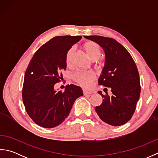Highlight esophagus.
I'll list each match as a JSON object with an SVG mask.
<instances>
[{
    "instance_id": "obj_1",
    "label": "esophagus",
    "mask_w": 158,
    "mask_h": 158,
    "mask_svg": "<svg viewBox=\"0 0 158 158\" xmlns=\"http://www.w3.org/2000/svg\"><path fill=\"white\" fill-rule=\"evenodd\" d=\"M83 95H88V94H91V92H88V91H87V90L83 89Z\"/></svg>"
}]
</instances>
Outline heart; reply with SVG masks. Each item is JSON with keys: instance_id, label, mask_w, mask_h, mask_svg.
<instances>
[{"instance_id": "b5f03b06", "label": "heart", "mask_w": 158, "mask_h": 158, "mask_svg": "<svg viewBox=\"0 0 158 158\" xmlns=\"http://www.w3.org/2000/svg\"><path fill=\"white\" fill-rule=\"evenodd\" d=\"M87 54L94 61L98 60L101 54L100 49L97 43L94 41H88L83 45ZM74 53V48H70L66 52V64L67 66H70L72 63V58ZM73 80L81 85L84 88H89L91 87L92 83L94 81L95 77L94 74L90 72H84V71H77L73 75Z\"/></svg>"}]
</instances>
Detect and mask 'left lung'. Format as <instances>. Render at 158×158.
<instances>
[{"instance_id": "8db88e82", "label": "left lung", "mask_w": 158, "mask_h": 158, "mask_svg": "<svg viewBox=\"0 0 158 158\" xmlns=\"http://www.w3.org/2000/svg\"><path fill=\"white\" fill-rule=\"evenodd\" d=\"M96 42L105 53V66L98 84L111 89L112 96L103 95L101 105L95 110L104 122L113 126H122L132 118L140 98L139 73L130 53L116 40L102 36H85ZM107 89V88H105Z\"/></svg>"}]
</instances>
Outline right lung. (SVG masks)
<instances>
[{"label":"right lung","mask_w":158,"mask_h":158,"mask_svg":"<svg viewBox=\"0 0 158 158\" xmlns=\"http://www.w3.org/2000/svg\"><path fill=\"white\" fill-rule=\"evenodd\" d=\"M81 36H58L43 45L33 56L26 70L22 89L23 105L37 125L52 128L69 116L75 100L83 96L79 86L67 85L64 92L54 89L66 68V54Z\"/></svg>","instance_id":"add662e5"}]
</instances>
